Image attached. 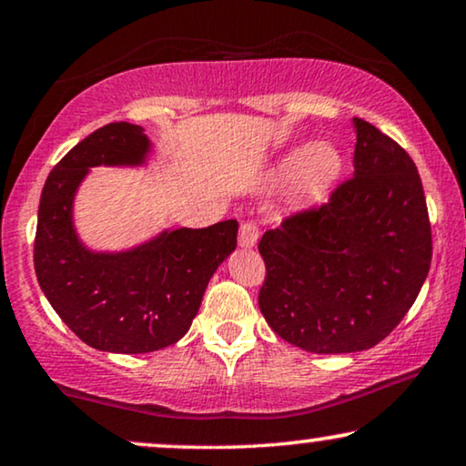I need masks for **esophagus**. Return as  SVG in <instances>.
<instances>
[{"instance_id": "1", "label": "esophagus", "mask_w": 466, "mask_h": 466, "mask_svg": "<svg viewBox=\"0 0 466 466\" xmlns=\"http://www.w3.org/2000/svg\"><path fill=\"white\" fill-rule=\"evenodd\" d=\"M239 248H246V250H250V248L257 246L258 241V227L254 225V222H244V225L239 227Z\"/></svg>"}]
</instances>
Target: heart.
I'll list each match as a JSON object with an SVG mask.
<instances>
[{
  "mask_svg": "<svg viewBox=\"0 0 466 466\" xmlns=\"http://www.w3.org/2000/svg\"><path fill=\"white\" fill-rule=\"evenodd\" d=\"M343 171V155L333 142L297 144L271 169V182L290 187V206L309 209L327 199Z\"/></svg>",
  "mask_w": 466,
  "mask_h": 466,
  "instance_id": "heart-1",
  "label": "heart"
}]
</instances>
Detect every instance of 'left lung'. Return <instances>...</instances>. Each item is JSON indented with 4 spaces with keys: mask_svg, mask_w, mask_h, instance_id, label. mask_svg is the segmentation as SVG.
<instances>
[{
    "mask_svg": "<svg viewBox=\"0 0 466 466\" xmlns=\"http://www.w3.org/2000/svg\"><path fill=\"white\" fill-rule=\"evenodd\" d=\"M354 177L320 209L286 218L258 244L265 320L314 354L373 348L403 320L431 269L429 209L416 163L354 118Z\"/></svg>",
    "mask_w": 466,
    "mask_h": 466,
    "instance_id": "left-lung-1",
    "label": "left lung"
}]
</instances>
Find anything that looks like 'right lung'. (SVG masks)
<instances>
[{
    "instance_id": "add662e5",
    "label": "right lung",
    "mask_w": 466,
    "mask_h": 466,
    "mask_svg": "<svg viewBox=\"0 0 466 466\" xmlns=\"http://www.w3.org/2000/svg\"><path fill=\"white\" fill-rule=\"evenodd\" d=\"M144 127L110 123L76 144L46 177L37 209L34 265L40 289L86 346L146 354L180 341L209 278L238 246V220L165 228L127 250H91L74 225V199L91 167H144Z\"/></svg>"
}]
</instances>
